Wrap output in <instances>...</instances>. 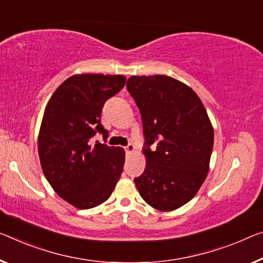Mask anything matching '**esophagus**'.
<instances>
[{"label": "esophagus", "mask_w": 263, "mask_h": 263, "mask_svg": "<svg viewBox=\"0 0 263 263\" xmlns=\"http://www.w3.org/2000/svg\"><path fill=\"white\" fill-rule=\"evenodd\" d=\"M124 151H126L127 154H132V153L135 152V145L132 144V143H129L127 147H124Z\"/></svg>", "instance_id": "esophagus-1"}]
</instances>
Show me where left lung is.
Here are the masks:
<instances>
[{"label": "left lung", "instance_id": "left-lung-1", "mask_svg": "<svg viewBox=\"0 0 263 263\" xmlns=\"http://www.w3.org/2000/svg\"><path fill=\"white\" fill-rule=\"evenodd\" d=\"M127 89L140 109L145 139V168L134 179L136 188L153 208L175 211L208 175L214 129L207 110L191 87L167 75L132 76Z\"/></svg>", "mask_w": 263, "mask_h": 263}]
</instances>
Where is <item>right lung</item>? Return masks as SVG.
Returning <instances> with one entry per match:
<instances>
[{
  "instance_id": "right-lung-1",
  "label": "right lung",
  "mask_w": 263,
  "mask_h": 263,
  "mask_svg": "<svg viewBox=\"0 0 263 263\" xmlns=\"http://www.w3.org/2000/svg\"><path fill=\"white\" fill-rule=\"evenodd\" d=\"M123 75L76 74L60 84L44 109L37 148L44 176L60 197L79 209L110 197L123 172L124 149L91 144L106 101L122 89Z\"/></svg>"
}]
</instances>
